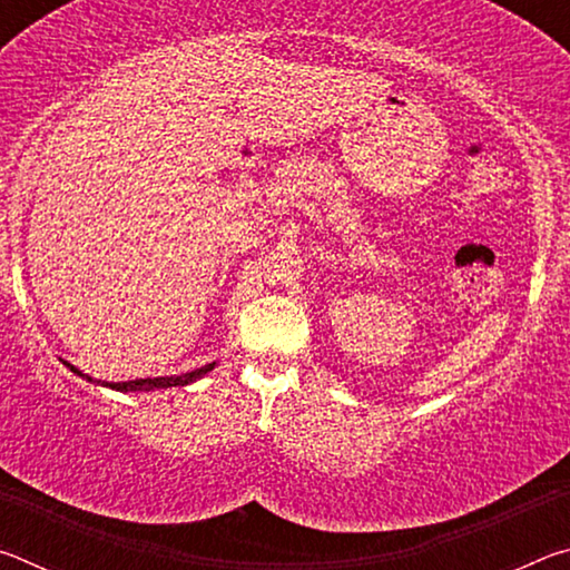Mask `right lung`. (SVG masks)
<instances>
[{
	"label": "right lung",
	"instance_id": "obj_1",
	"mask_svg": "<svg viewBox=\"0 0 570 570\" xmlns=\"http://www.w3.org/2000/svg\"><path fill=\"white\" fill-rule=\"evenodd\" d=\"M65 366H70V372H75L77 377L88 380L92 384H100V387H110V390H118V392H153V390H168V387H186V384L196 382L200 377H206V374L214 370L216 362L198 366V370L186 372V374H170V377H146V380H130V382H102V380H92L90 374H82L77 366H72L70 362H65Z\"/></svg>",
	"mask_w": 570,
	"mask_h": 570
}]
</instances>
